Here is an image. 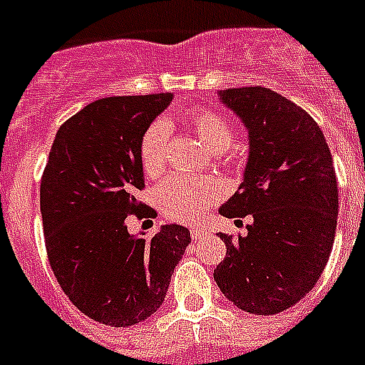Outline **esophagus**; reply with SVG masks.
<instances>
[{"instance_id":"34e87169","label":"esophagus","mask_w":365,"mask_h":365,"mask_svg":"<svg viewBox=\"0 0 365 365\" xmlns=\"http://www.w3.org/2000/svg\"><path fill=\"white\" fill-rule=\"evenodd\" d=\"M189 233H191V239H193L195 242H199V240H205L206 237H208V233H206L202 227H191V229H189Z\"/></svg>"}]
</instances>
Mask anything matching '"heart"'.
<instances>
[{
    "instance_id": "heart-1",
    "label": "heart",
    "mask_w": 365,
    "mask_h": 365,
    "mask_svg": "<svg viewBox=\"0 0 365 365\" xmlns=\"http://www.w3.org/2000/svg\"><path fill=\"white\" fill-rule=\"evenodd\" d=\"M189 123L197 136L212 149L223 151L233 159V149H225L233 140V125L227 117L210 108H197L189 115ZM166 136L168 128L163 121H155L145 128L140 140V163L148 176H157L165 166ZM223 195V185L217 180H197L187 176H172L160 183L155 193L163 216L174 222H197L206 208Z\"/></svg>"
}]
</instances>
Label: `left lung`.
Returning <instances> with one entry per match:
<instances>
[{
    "instance_id": "8db88e82",
    "label": "left lung",
    "mask_w": 365,
    "mask_h": 365,
    "mask_svg": "<svg viewBox=\"0 0 365 365\" xmlns=\"http://www.w3.org/2000/svg\"><path fill=\"white\" fill-rule=\"evenodd\" d=\"M242 119L250 157L239 191L220 208L252 214L244 237L220 233L227 252L214 280L250 314H278L305 297L328 263L339 193L334 159L320 126L303 108L265 87L220 91Z\"/></svg>"
}]
</instances>
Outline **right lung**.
I'll return each instance as SVG.
<instances>
[{
  "label": "right lung",
  "instance_id": "right-lung-1",
  "mask_svg": "<svg viewBox=\"0 0 365 365\" xmlns=\"http://www.w3.org/2000/svg\"><path fill=\"white\" fill-rule=\"evenodd\" d=\"M170 93L110 96L60 126L41 176L45 248L60 288L96 322L126 328L165 301L174 267L191 242L182 225L151 239L126 231L130 216H157L136 199L145 187L140 140Z\"/></svg>",
  "mask_w": 365,
  "mask_h": 365
}]
</instances>
